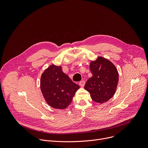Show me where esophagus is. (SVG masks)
Masks as SVG:
<instances>
[{"label": "esophagus", "instance_id": "1", "mask_svg": "<svg viewBox=\"0 0 148 148\" xmlns=\"http://www.w3.org/2000/svg\"><path fill=\"white\" fill-rule=\"evenodd\" d=\"M85 84H86V82H85V81H84V80L81 81L79 82V86H80L81 87H83L84 86V85H85Z\"/></svg>", "mask_w": 148, "mask_h": 148}]
</instances>
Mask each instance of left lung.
I'll return each instance as SVG.
<instances>
[{
    "label": "left lung",
    "instance_id": "1",
    "mask_svg": "<svg viewBox=\"0 0 148 148\" xmlns=\"http://www.w3.org/2000/svg\"><path fill=\"white\" fill-rule=\"evenodd\" d=\"M90 68L92 76L86 82L84 88L90 93L94 101L107 102L116 92L119 79L116 68L110 60L102 57L91 61Z\"/></svg>",
    "mask_w": 148,
    "mask_h": 148
}]
</instances>
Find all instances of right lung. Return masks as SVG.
<instances>
[{"instance_id": "1", "label": "right lung", "mask_w": 148, "mask_h": 148, "mask_svg": "<svg viewBox=\"0 0 148 148\" xmlns=\"http://www.w3.org/2000/svg\"><path fill=\"white\" fill-rule=\"evenodd\" d=\"M40 88L46 102L50 107L63 110L71 103L79 87L62 72L61 66L53 64L41 74Z\"/></svg>"}]
</instances>
